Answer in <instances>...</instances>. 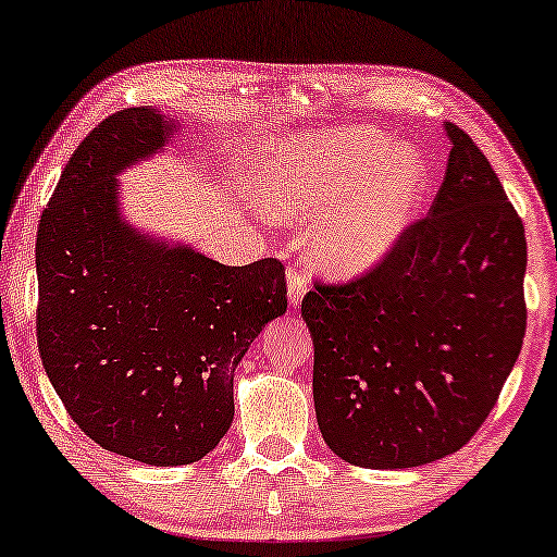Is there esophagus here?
Returning a JSON list of instances; mask_svg holds the SVG:
<instances>
[{
  "mask_svg": "<svg viewBox=\"0 0 557 557\" xmlns=\"http://www.w3.org/2000/svg\"><path fill=\"white\" fill-rule=\"evenodd\" d=\"M307 293V277H305V270L299 268H289L287 270V297H289V305L297 307L302 302V297Z\"/></svg>",
  "mask_w": 557,
  "mask_h": 557,
  "instance_id": "esophagus-1",
  "label": "esophagus"
}]
</instances>
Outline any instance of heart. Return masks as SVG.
Masks as SVG:
<instances>
[{"instance_id": "obj_1", "label": "heart", "mask_w": 557, "mask_h": 557, "mask_svg": "<svg viewBox=\"0 0 557 557\" xmlns=\"http://www.w3.org/2000/svg\"><path fill=\"white\" fill-rule=\"evenodd\" d=\"M262 202L285 220H317L314 250L339 275L389 255L426 198L431 168L417 148L376 128L285 140L262 163Z\"/></svg>"}]
</instances>
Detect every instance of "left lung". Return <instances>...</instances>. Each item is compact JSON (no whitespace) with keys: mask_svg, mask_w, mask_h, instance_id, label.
Listing matches in <instances>:
<instances>
[{"mask_svg":"<svg viewBox=\"0 0 557 557\" xmlns=\"http://www.w3.org/2000/svg\"><path fill=\"white\" fill-rule=\"evenodd\" d=\"M451 138L429 215L364 275L302 299L317 423L361 469H411L471 441L525 334L523 220L471 136Z\"/></svg>","mask_w":557,"mask_h":557,"instance_id":"8db88e82","label":"left lung"}]
</instances>
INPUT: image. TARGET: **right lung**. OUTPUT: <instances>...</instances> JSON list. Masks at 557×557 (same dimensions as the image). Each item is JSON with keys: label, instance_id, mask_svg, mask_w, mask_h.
Wrapping results in <instances>:
<instances>
[{"label": "right lung", "instance_id": "1", "mask_svg": "<svg viewBox=\"0 0 557 557\" xmlns=\"http://www.w3.org/2000/svg\"><path fill=\"white\" fill-rule=\"evenodd\" d=\"M175 134L138 106L103 119L61 173L37 233V342L69 417L106 451L183 466L233 423V376L262 326L287 310L285 268H227L140 235L116 173Z\"/></svg>", "mask_w": 557, "mask_h": 557}]
</instances>
